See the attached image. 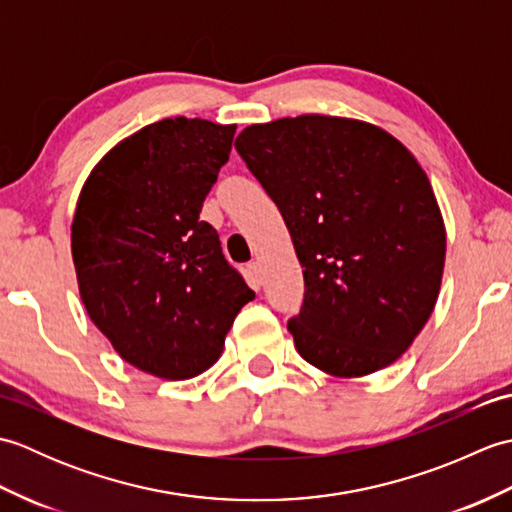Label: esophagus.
I'll return each mask as SVG.
<instances>
[{
	"label": "esophagus",
	"mask_w": 512,
	"mask_h": 512,
	"mask_svg": "<svg viewBox=\"0 0 512 512\" xmlns=\"http://www.w3.org/2000/svg\"><path fill=\"white\" fill-rule=\"evenodd\" d=\"M246 270H248L250 284H253V286L262 284V264H259V262H250V264L246 266Z\"/></svg>",
	"instance_id": "esophagus-1"
}]
</instances>
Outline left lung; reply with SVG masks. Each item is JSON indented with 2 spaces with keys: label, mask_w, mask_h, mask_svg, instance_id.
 Masks as SVG:
<instances>
[{
  "label": "left lung",
  "mask_w": 512,
  "mask_h": 512,
  "mask_svg": "<svg viewBox=\"0 0 512 512\" xmlns=\"http://www.w3.org/2000/svg\"><path fill=\"white\" fill-rule=\"evenodd\" d=\"M235 149L303 266L306 295L288 321L301 358L336 378L398 361L436 308L447 255L418 160L385 129L323 114L250 125Z\"/></svg>",
  "instance_id": "8db88e82"
}]
</instances>
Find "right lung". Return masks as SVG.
Returning <instances> with one entry per match:
<instances>
[{
	"label": "right lung",
	"instance_id": "1",
	"mask_svg": "<svg viewBox=\"0 0 512 512\" xmlns=\"http://www.w3.org/2000/svg\"><path fill=\"white\" fill-rule=\"evenodd\" d=\"M235 125L165 118L127 136L85 180L72 259L85 310L118 356L187 380L206 372L255 292L226 262L202 202Z\"/></svg>",
	"mask_w": 512,
	"mask_h": 512
}]
</instances>
